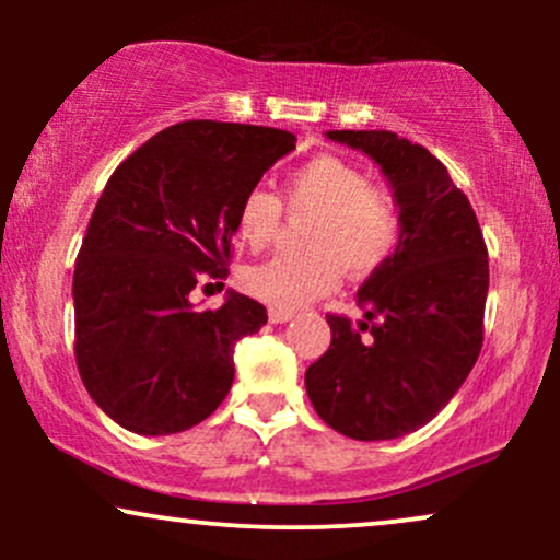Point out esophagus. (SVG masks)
Here are the masks:
<instances>
[{"label":"esophagus","instance_id":"esophagus-1","mask_svg":"<svg viewBox=\"0 0 560 560\" xmlns=\"http://www.w3.org/2000/svg\"><path fill=\"white\" fill-rule=\"evenodd\" d=\"M268 318H271V324H287V320L294 318V313L292 311H279V307H271Z\"/></svg>","mask_w":560,"mask_h":560}]
</instances>
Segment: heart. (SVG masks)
<instances>
[{
  "label": "heart",
  "mask_w": 560,
  "mask_h": 560,
  "mask_svg": "<svg viewBox=\"0 0 560 560\" xmlns=\"http://www.w3.org/2000/svg\"><path fill=\"white\" fill-rule=\"evenodd\" d=\"M287 210L313 215L305 231L307 253L276 255L247 268L242 284L253 298L279 311H298L339 284L342 268L369 276L392 258L400 242L402 215L389 186L369 182L350 160L318 155L287 178ZM281 199L249 189L236 208V236L262 249L281 229Z\"/></svg>",
  "instance_id": "heart-1"
}]
</instances>
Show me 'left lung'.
<instances>
[{"label":"left lung","instance_id":"obj_1","mask_svg":"<svg viewBox=\"0 0 560 560\" xmlns=\"http://www.w3.org/2000/svg\"><path fill=\"white\" fill-rule=\"evenodd\" d=\"M378 163L400 205L392 258L358 289L363 320L329 313L331 345L305 371L316 413L352 440L421 429L466 382L485 342L490 262L477 213L427 147L392 131H329Z\"/></svg>","mask_w":560,"mask_h":560}]
</instances>
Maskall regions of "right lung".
<instances>
[{
    "mask_svg": "<svg viewBox=\"0 0 560 560\" xmlns=\"http://www.w3.org/2000/svg\"><path fill=\"white\" fill-rule=\"evenodd\" d=\"M294 141L281 128L184 120L107 182L75 260V363L128 432H184L229 395L234 345L268 313L240 292L195 311L189 294L226 279L236 208Z\"/></svg>",
    "mask_w": 560,
    "mask_h": 560,
    "instance_id": "obj_1",
    "label": "right lung"
}]
</instances>
